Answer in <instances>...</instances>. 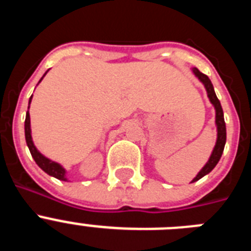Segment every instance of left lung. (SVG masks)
Here are the masks:
<instances>
[{
	"label": "left lung",
	"instance_id": "obj_1",
	"mask_svg": "<svg viewBox=\"0 0 251 251\" xmlns=\"http://www.w3.org/2000/svg\"><path fill=\"white\" fill-rule=\"evenodd\" d=\"M194 73L199 79L205 85L206 90H207V97L210 99L212 104H214L215 109H216V126H217V141H216V146H215L214 151H212V154L208 159V162L205 165V167L199 172L196 177L192 179V182L195 181H199L200 178H202L205 175L210 174L212 170L215 168V166L217 165V162L220 161L221 158V154L224 152V147H225V142H226V126H225V121H224V112H223V108H221V104L220 100L217 99L216 94H215V90H214V86H212L211 80L208 79L207 75L202 74V73L199 70V69L195 68L194 69Z\"/></svg>",
	"mask_w": 251,
	"mask_h": 251
}]
</instances>
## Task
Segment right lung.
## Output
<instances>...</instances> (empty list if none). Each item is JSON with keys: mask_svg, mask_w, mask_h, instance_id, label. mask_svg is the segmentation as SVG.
Segmentation results:
<instances>
[{"mask_svg": "<svg viewBox=\"0 0 251 251\" xmlns=\"http://www.w3.org/2000/svg\"><path fill=\"white\" fill-rule=\"evenodd\" d=\"M45 74H44V76H45ZM41 80H43V77H41ZM31 98H32V97H31ZM31 98H30V103H31ZM25 138H26V143H27L28 150H30V152H31V156H32V158L35 159V162L37 163V166H39V167L41 168L43 171H45L46 174L50 175V176L55 177V178H57V179H61V181H68L65 177V170H64V168L61 167L59 163H56V162H52V161H50V159L46 158V157H44L43 154H41V153L36 150V147L34 146V142H32V138H31L30 114H28V110H27V113H26V119H25Z\"/></svg>", "mask_w": 251, "mask_h": 251, "instance_id": "obj_1", "label": "right lung"}]
</instances>
